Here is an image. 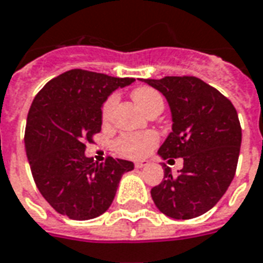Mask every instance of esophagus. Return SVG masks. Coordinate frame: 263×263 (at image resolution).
<instances>
[{
    "instance_id": "obj_1",
    "label": "esophagus",
    "mask_w": 263,
    "mask_h": 263,
    "mask_svg": "<svg viewBox=\"0 0 263 263\" xmlns=\"http://www.w3.org/2000/svg\"><path fill=\"white\" fill-rule=\"evenodd\" d=\"M147 165H149V161H145V160L143 161H136L135 163V168H138V170H142V168L147 167Z\"/></svg>"
}]
</instances>
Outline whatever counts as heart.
<instances>
[{"instance_id": "1", "label": "heart", "mask_w": 263, "mask_h": 263, "mask_svg": "<svg viewBox=\"0 0 263 263\" xmlns=\"http://www.w3.org/2000/svg\"><path fill=\"white\" fill-rule=\"evenodd\" d=\"M132 98L143 111H147L150 107H153L157 103H163V98L156 89L149 87L136 88ZM118 102L117 95H111L107 98L105 105L102 107V120L103 123H109L113 116ZM158 135L153 131H140V132H128L120 135L114 142V149L118 154L128 158H142L147 156L152 152L154 146L157 145Z\"/></svg>"}]
</instances>
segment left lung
<instances>
[{
    "label": "left lung",
    "mask_w": 263,
    "mask_h": 263,
    "mask_svg": "<svg viewBox=\"0 0 263 263\" xmlns=\"http://www.w3.org/2000/svg\"><path fill=\"white\" fill-rule=\"evenodd\" d=\"M165 96L172 132L158 149L171 161L183 158L178 175L164 168V179L152 189L160 211L174 219H192L210 211L226 193L237 167L241 127L228 98L197 77L143 80Z\"/></svg>",
    "instance_id": "8db88e82"
}]
</instances>
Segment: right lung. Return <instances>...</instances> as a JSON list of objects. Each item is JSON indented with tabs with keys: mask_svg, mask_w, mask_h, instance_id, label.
I'll list each match as a JSON object with an SVG mask.
<instances>
[{
	"mask_svg": "<svg viewBox=\"0 0 263 263\" xmlns=\"http://www.w3.org/2000/svg\"><path fill=\"white\" fill-rule=\"evenodd\" d=\"M135 78L74 69L45 84L27 116L25 146L40 193L62 215L87 220L109 210L121 176L134 163L109 157L98 164L85 142L102 128V106Z\"/></svg>",
	"mask_w": 263,
	"mask_h": 263,
	"instance_id": "1",
	"label": "right lung"
}]
</instances>
